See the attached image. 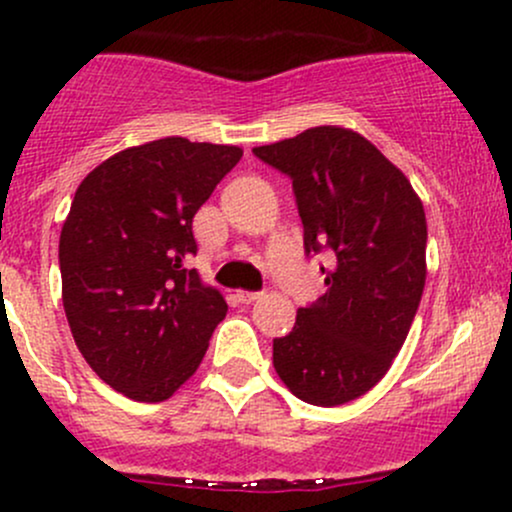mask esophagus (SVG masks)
<instances>
[{
  "label": "esophagus",
  "mask_w": 512,
  "mask_h": 512,
  "mask_svg": "<svg viewBox=\"0 0 512 512\" xmlns=\"http://www.w3.org/2000/svg\"><path fill=\"white\" fill-rule=\"evenodd\" d=\"M260 298H262L260 291H238L240 303H255V301H260Z\"/></svg>",
  "instance_id": "esophagus-1"
}]
</instances>
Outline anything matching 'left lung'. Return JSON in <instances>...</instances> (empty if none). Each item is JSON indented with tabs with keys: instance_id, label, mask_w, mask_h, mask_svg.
<instances>
[{
	"instance_id": "1",
	"label": "left lung",
	"mask_w": 512,
	"mask_h": 512,
	"mask_svg": "<svg viewBox=\"0 0 512 512\" xmlns=\"http://www.w3.org/2000/svg\"><path fill=\"white\" fill-rule=\"evenodd\" d=\"M289 175L305 255L332 250L327 291L274 339L284 385L315 407L366 395L407 339L426 284V214L407 175L354 129L310 127L255 146Z\"/></svg>"
}]
</instances>
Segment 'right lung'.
Returning <instances> with one entry per match:
<instances>
[{
  "label": "right lung",
  "instance_id": "1",
  "mask_svg": "<svg viewBox=\"0 0 512 512\" xmlns=\"http://www.w3.org/2000/svg\"><path fill=\"white\" fill-rule=\"evenodd\" d=\"M243 156L166 137L81 180L60 236L62 303L81 356L137 402H163L202 363L228 305L197 269L192 219Z\"/></svg>",
  "mask_w": 512,
  "mask_h": 512
}]
</instances>
